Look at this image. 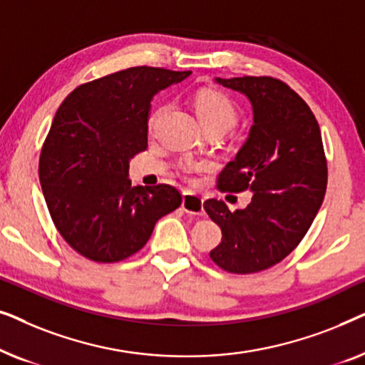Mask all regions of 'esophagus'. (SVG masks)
Here are the masks:
<instances>
[{
	"label": "esophagus",
	"instance_id": "1",
	"mask_svg": "<svg viewBox=\"0 0 365 365\" xmlns=\"http://www.w3.org/2000/svg\"><path fill=\"white\" fill-rule=\"evenodd\" d=\"M182 209L187 214L194 216H202L204 214V199L194 192H184L182 196Z\"/></svg>",
	"mask_w": 365,
	"mask_h": 365
}]
</instances>
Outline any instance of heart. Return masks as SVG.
<instances>
[{
  "instance_id": "b5f03b06",
  "label": "heart",
  "mask_w": 365,
  "mask_h": 365,
  "mask_svg": "<svg viewBox=\"0 0 365 365\" xmlns=\"http://www.w3.org/2000/svg\"><path fill=\"white\" fill-rule=\"evenodd\" d=\"M166 109L168 104H161V106L154 109L151 118H149V129H154ZM196 113L204 128L219 126L227 131L237 121V109L231 101V98L226 96L224 93L211 91V89L201 91L196 96ZM196 168V164H187L186 166L187 171H192Z\"/></svg>"
}]
</instances>
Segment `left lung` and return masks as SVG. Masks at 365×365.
I'll list each match as a JSON object with an SVG mask.
<instances>
[{"mask_svg":"<svg viewBox=\"0 0 365 365\" xmlns=\"http://www.w3.org/2000/svg\"><path fill=\"white\" fill-rule=\"evenodd\" d=\"M216 83L244 94L252 106L246 143L219 174L217 187L251 191L252 199L236 212L217 199L204 202L222 231L209 256L227 272H259L289 256L317 216L327 186L321 129L306 101L279 79Z\"/></svg>","mask_w":365,"mask_h":365,"instance_id":"8db88e82","label":"left lung"}]
</instances>
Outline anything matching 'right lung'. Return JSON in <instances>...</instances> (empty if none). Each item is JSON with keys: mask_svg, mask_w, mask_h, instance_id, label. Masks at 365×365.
I'll list each match as a JSON object with an SVG mask.
<instances>
[{"mask_svg": "<svg viewBox=\"0 0 365 365\" xmlns=\"http://www.w3.org/2000/svg\"><path fill=\"white\" fill-rule=\"evenodd\" d=\"M189 74L129 68L81 84L59 106L41 149L39 182L54 226L81 256L123 261L181 206L169 184L131 186L129 161L148 148L153 98Z\"/></svg>", "mask_w": 365, "mask_h": 365, "instance_id": "obj_1", "label": "right lung"}]
</instances>
